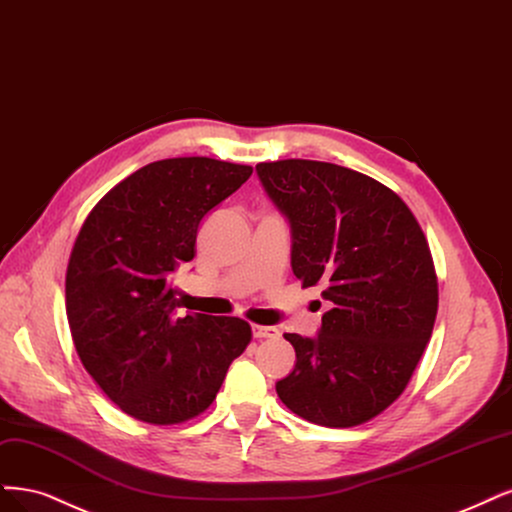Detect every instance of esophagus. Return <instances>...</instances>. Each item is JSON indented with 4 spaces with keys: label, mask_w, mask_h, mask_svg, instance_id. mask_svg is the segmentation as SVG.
<instances>
[{
    "label": "esophagus",
    "mask_w": 512,
    "mask_h": 512,
    "mask_svg": "<svg viewBox=\"0 0 512 512\" xmlns=\"http://www.w3.org/2000/svg\"><path fill=\"white\" fill-rule=\"evenodd\" d=\"M252 332H254V339H275L279 334L275 326H260V324H254Z\"/></svg>",
    "instance_id": "esophagus-1"
}]
</instances>
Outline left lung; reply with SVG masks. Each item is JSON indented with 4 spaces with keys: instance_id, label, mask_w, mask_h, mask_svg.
<instances>
[{
    "instance_id": "obj_1",
    "label": "left lung",
    "mask_w": 512,
    "mask_h": 512,
    "mask_svg": "<svg viewBox=\"0 0 512 512\" xmlns=\"http://www.w3.org/2000/svg\"><path fill=\"white\" fill-rule=\"evenodd\" d=\"M258 178L292 228V271L332 305L315 339L284 334L294 370L277 396L311 424L354 428L400 398L438 311L428 239L394 190L341 165L286 158Z\"/></svg>"
}]
</instances>
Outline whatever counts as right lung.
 Instances as JSON below:
<instances>
[{"label":"right lung","instance_id":"obj_1","mask_svg":"<svg viewBox=\"0 0 512 512\" xmlns=\"http://www.w3.org/2000/svg\"><path fill=\"white\" fill-rule=\"evenodd\" d=\"M252 175L207 156L165 158L118 182L91 209L69 254L65 311L76 351L120 411L154 426L195 419L252 341L239 317H178L173 271L197 231Z\"/></svg>","mask_w":512,"mask_h":512}]
</instances>
